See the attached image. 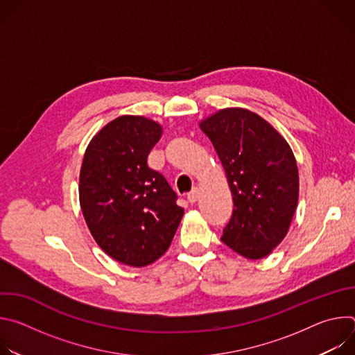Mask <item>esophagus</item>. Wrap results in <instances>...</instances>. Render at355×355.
Listing matches in <instances>:
<instances>
[{"mask_svg": "<svg viewBox=\"0 0 355 355\" xmlns=\"http://www.w3.org/2000/svg\"><path fill=\"white\" fill-rule=\"evenodd\" d=\"M198 198H199V191H198V189H193L192 192H189V193H188L187 200H188L189 204L192 205V204H195V202L198 200Z\"/></svg>", "mask_w": 355, "mask_h": 355, "instance_id": "obj_1", "label": "esophagus"}]
</instances>
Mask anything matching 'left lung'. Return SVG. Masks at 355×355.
<instances>
[{
  "mask_svg": "<svg viewBox=\"0 0 355 355\" xmlns=\"http://www.w3.org/2000/svg\"><path fill=\"white\" fill-rule=\"evenodd\" d=\"M225 168L233 215L222 241L248 260H260L285 239L299 198L292 148L264 118L225 108L199 122Z\"/></svg>",
  "mask_w": 355,
  "mask_h": 355,
  "instance_id": "obj_1",
  "label": "left lung"
}]
</instances>
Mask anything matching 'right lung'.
<instances>
[{"mask_svg":"<svg viewBox=\"0 0 355 355\" xmlns=\"http://www.w3.org/2000/svg\"><path fill=\"white\" fill-rule=\"evenodd\" d=\"M162 135L153 119L118 116L91 139L80 170V207L94 240L136 268L164 254L184 215L166 178L147 166Z\"/></svg>","mask_w":355,"mask_h":355,"instance_id":"add662e5","label":"right lung"}]
</instances>
